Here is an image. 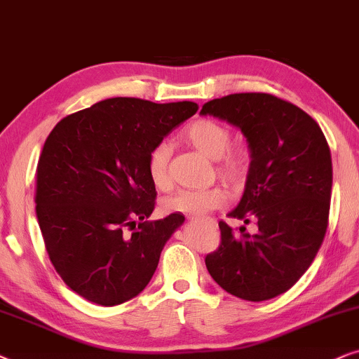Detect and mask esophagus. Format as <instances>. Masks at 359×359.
Wrapping results in <instances>:
<instances>
[{
  "instance_id": "34e87169",
  "label": "esophagus",
  "mask_w": 359,
  "mask_h": 359,
  "mask_svg": "<svg viewBox=\"0 0 359 359\" xmlns=\"http://www.w3.org/2000/svg\"><path fill=\"white\" fill-rule=\"evenodd\" d=\"M207 222H208L210 224H212V226H215V224H217V222H215V219H213V218H208V219H207Z\"/></svg>"
}]
</instances>
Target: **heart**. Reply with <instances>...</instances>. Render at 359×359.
Segmentation results:
<instances>
[{
	"label": "heart",
	"instance_id": "1",
	"mask_svg": "<svg viewBox=\"0 0 359 359\" xmlns=\"http://www.w3.org/2000/svg\"><path fill=\"white\" fill-rule=\"evenodd\" d=\"M185 140L210 159L217 161V172L226 182L238 185L250 170V156L243 147H231V133L212 119H198L185 130ZM170 149L167 142H157L147 154V174L157 189L170 185ZM228 195L222 187L182 189L164 202L165 210L187 215H205L226 203Z\"/></svg>",
	"mask_w": 359,
	"mask_h": 359
}]
</instances>
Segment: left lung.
<instances>
[{
	"mask_svg": "<svg viewBox=\"0 0 359 359\" xmlns=\"http://www.w3.org/2000/svg\"><path fill=\"white\" fill-rule=\"evenodd\" d=\"M246 136L251 167L228 217L256 222L240 235L219 222L222 241L205 256L210 276L235 297L262 302L287 292L309 269L328 228L332 154L312 116L269 93H233L202 107Z\"/></svg>",
	"mask_w": 359,
	"mask_h": 359,
	"instance_id": "8db88e82",
	"label": "left lung"
}]
</instances>
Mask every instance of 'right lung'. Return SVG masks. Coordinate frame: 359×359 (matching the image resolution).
<instances>
[{
  "label": "right lung",
  "mask_w": 359,
  "mask_h": 359,
  "mask_svg": "<svg viewBox=\"0 0 359 359\" xmlns=\"http://www.w3.org/2000/svg\"><path fill=\"white\" fill-rule=\"evenodd\" d=\"M197 103L108 98L57 123L36 170V213L52 266L88 302L111 307L149 284L182 213L156 205L147 154ZM140 221V224H136Z\"/></svg>",
  "instance_id": "add662e5"
}]
</instances>
